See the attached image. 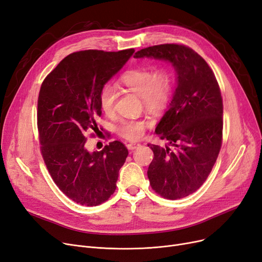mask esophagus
<instances>
[{
  "instance_id": "1",
  "label": "esophagus",
  "mask_w": 262,
  "mask_h": 262,
  "mask_svg": "<svg viewBox=\"0 0 262 262\" xmlns=\"http://www.w3.org/2000/svg\"><path fill=\"white\" fill-rule=\"evenodd\" d=\"M140 144L139 143H136V142H132V143H128L126 146H127V149L128 150H135V149H137V147L139 146Z\"/></svg>"
}]
</instances>
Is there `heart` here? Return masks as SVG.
Segmentation results:
<instances>
[{
	"mask_svg": "<svg viewBox=\"0 0 262 262\" xmlns=\"http://www.w3.org/2000/svg\"><path fill=\"white\" fill-rule=\"evenodd\" d=\"M121 83L141 97L143 106L150 111L164 109L171 98L172 75L166 68L155 72L154 67L138 68L127 72L121 77ZM118 90L113 84H106L100 91L99 105L106 115L115 110ZM145 124L142 121H124L119 127V134L127 140L140 138L144 133Z\"/></svg>",
	"mask_w": 262,
	"mask_h": 262,
	"instance_id": "obj_1",
	"label": "heart"
}]
</instances>
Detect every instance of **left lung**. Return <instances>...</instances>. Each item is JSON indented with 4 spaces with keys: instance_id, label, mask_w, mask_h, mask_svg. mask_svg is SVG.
I'll use <instances>...</instances> for the list:
<instances>
[{
    "instance_id": "1",
    "label": "left lung",
    "mask_w": 262,
    "mask_h": 262,
    "mask_svg": "<svg viewBox=\"0 0 262 262\" xmlns=\"http://www.w3.org/2000/svg\"><path fill=\"white\" fill-rule=\"evenodd\" d=\"M134 58L163 60L176 71L172 99L155 128L168 145L147 144L154 153L147 178L162 197L184 198L204 183L221 150L223 100L219 83L208 63L183 45L147 47Z\"/></svg>"
}]
</instances>
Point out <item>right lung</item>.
Here are the masks:
<instances>
[{
	"instance_id": "right-lung-1",
	"label": "right lung",
	"mask_w": 262,
	"mask_h": 262,
	"mask_svg": "<svg viewBox=\"0 0 262 262\" xmlns=\"http://www.w3.org/2000/svg\"><path fill=\"white\" fill-rule=\"evenodd\" d=\"M134 49L84 50L64 58L45 79L37 103L41 154L54 183L73 201L94 207L115 192L128 151L112 141L89 152L86 135L98 129L99 94L126 64Z\"/></svg>"
}]
</instances>
